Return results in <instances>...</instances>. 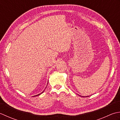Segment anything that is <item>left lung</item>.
Instances as JSON below:
<instances>
[{
    "mask_svg": "<svg viewBox=\"0 0 120 120\" xmlns=\"http://www.w3.org/2000/svg\"><path fill=\"white\" fill-rule=\"evenodd\" d=\"M82 97H83V96H82Z\"/></svg>",
    "mask_w": 120,
    "mask_h": 120,
    "instance_id": "8db88e82",
    "label": "left lung"
}]
</instances>
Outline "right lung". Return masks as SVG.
<instances>
[{
  "instance_id": "obj_1",
  "label": "right lung",
  "mask_w": 120,
  "mask_h": 120,
  "mask_svg": "<svg viewBox=\"0 0 120 120\" xmlns=\"http://www.w3.org/2000/svg\"><path fill=\"white\" fill-rule=\"evenodd\" d=\"M43 92H44V91H43V92H42V93H41V94H42V93H43ZM41 94H38V95H35V96H38V95H40Z\"/></svg>"
}]
</instances>
